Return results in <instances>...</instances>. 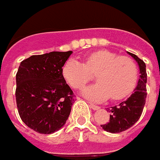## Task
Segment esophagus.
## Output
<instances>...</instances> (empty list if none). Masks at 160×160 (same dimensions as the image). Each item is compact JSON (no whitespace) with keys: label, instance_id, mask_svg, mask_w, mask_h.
<instances>
[{"label":"esophagus","instance_id":"1","mask_svg":"<svg viewBox=\"0 0 160 160\" xmlns=\"http://www.w3.org/2000/svg\"><path fill=\"white\" fill-rule=\"evenodd\" d=\"M89 107H90V108H92L93 110H98L99 109V107L98 106H96V105H94V104H89Z\"/></svg>","mask_w":160,"mask_h":160}]
</instances>
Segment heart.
Instances as JSON below:
<instances>
[{"instance_id":"heart-1","label":"heart","mask_w":160,"mask_h":160,"mask_svg":"<svg viewBox=\"0 0 160 160\" xmlns=\"http://www.w3.org/2000/svg\"><path fill=\"white\" fill-rule=\"evenodd\" d=\"M97 74L98 83L85 88L83 95L90 100L102 101L111 97L113 100L126 98L135 88L138 68L127 56H120L108 50L94 52L85 62L70 58L62 67V75L73 88H80Z\"/></svg>"}]
</instances>
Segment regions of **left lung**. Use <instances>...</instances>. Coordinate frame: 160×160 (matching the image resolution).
<instances>
[{
    "mask_svg": "<svg viewBox=\"0 0 160 160\" xmlns=\"http://www.w3.org/2000/svg\"><path fill=\"white\" fill-rule=\"evenodd\" d=\"M128 53L138 62L141 75L133 93L126 100L121 102L118 106H115L108 109V111L111 113L110 119L108 123L102 124L101 127L111 133L122 132L132 127L140 119L146 102V64L137 55L129 52Z\"/></svg>",
    "mask_w": 160,
    "mask_h": 160,
    "instance_id": "obj_1",
    "label": "left lung"
}]
</instances>
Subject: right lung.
<instances>
[{
	"label": "right lung",
	"instance_id": "obj_1",
	"mask_svg": "<svg viewBox=\"0 0 160 160\" xmlns=\"http://www.w3.org/2000/svg\"><path fill=\"white\" fill-rule=\"evenodd\" d=\"M72 51L32 55L20 62L16 74V102L19 116L35 132L50 134L70 115L74 95L62 75Z\"/></svg>",
	"mask_w": 160,
	"mask_h": 160
}]
</instances>
